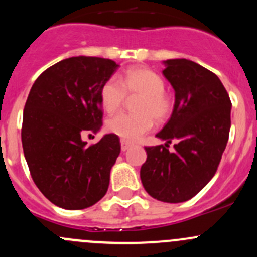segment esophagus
Returning a JSON list of instances; mask_svg holds the SVG:
<instances>
[{"label": "esophagus", "mask_w": 257, "mask_h": 257, "mask_svg": "<svg viewBox=\"0 0 257 257\" xmlns=\"http://www.w3.org/2000/svg\"><path fill=\"white\" fill-rule=\"evenodd\" d=\"M120 145H121V150H123V152H125V150H128L129 148L132 147V143H129V142L123 141V139H121V141H120Z\"/></svg>", "instance_id": "34e87169"}]
</instances>
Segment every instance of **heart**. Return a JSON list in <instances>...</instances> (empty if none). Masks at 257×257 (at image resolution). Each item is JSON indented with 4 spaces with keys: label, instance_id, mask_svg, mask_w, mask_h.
Wrapping results in <instances>:
<instances>
[{
    "label": "heart",
    "instance_id": "obj_1",
    "mask_svg": "<svg viewBox=\"0 0 257 257\" xmlns=\"http://www.w3.org/2000/svg\"><path fill=\"white\" fill-rule=\"evenodd\" d=\"M165 83L157 72L147 67H131L121 80L109 78L100 89V103L107 113L123 108L126 97H139L136 114H118L107 123L108 131L123 141L133 142L153 128L154 120L164 123L173 110V100L164 90Z\"/></svg>",
    "mask_w": 257,
    "mask_h": 257
}]
</instances>
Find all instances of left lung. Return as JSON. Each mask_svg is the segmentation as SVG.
<instances>
[{"label": "left lung", "mask_w": 257, "mask_h": 257, "mask_svg": "<svg viewBox=\"0 0 257 257\" xmlns=\"http://www.w3.org/2000/svg\"><path fill=\"white\" fill-rule=\"evenodd\" d=\"M163 74L175 90L174 109L157 134L167 144L145 147L141 179L157 200L183 203L216 173L229 141L231 100L216 74L193 61L168 59Z\"/></svg>", "instance_id": "obj_1"}]
</instances>
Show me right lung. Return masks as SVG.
<instances>
[{"instance_id": "right-lung-1", "label": "right lung", "mask_w": 257, "mask_h": 257, "mask_svg": "<svg viewBox=\"0 0 257 257\" xmlns=\"http://www.w3.org/2000/svg\"><path fill=\"white\" fill-rule=\"evenodd\" d=\"M118 64L99 57H71L46 69L33 83L22 120V147L31 177L54 205L89 208L105 195L120 153L115 134L87 145L85 134L103 124L102 85Z\"/></svg>"}]
</instances>
